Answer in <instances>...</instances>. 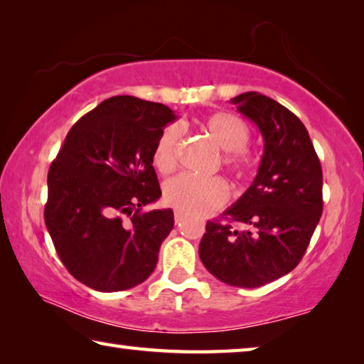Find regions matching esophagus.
Segmentation results:
<instances>
[{"label": "esophagus", "instance_id": "1", "mask_svg": "<svg viewBox=\"0 0 364 364\" xmlns=\"http://www.w3.org/2000/svg\"><path fill=\"white\" fill-rule=\"evenodd\" d=\"M183 221V213L181 212H175V223L180 225Z\"/></svg>", "mask_w": 364, "mask_h": 364}]
</instances>
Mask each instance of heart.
Returning a JSON list of instances; mask_svg holds the SVG:
<instances>
[{
	"mask_svg": "<svg viewBox=\"0 0 364 364\" xmlns=\"http://www.w3.org/2000/svg\"><path fill=\"white\" fill-rule=\"evenodd\" d=\"M204 130L220 149H223V165L231 173L242 176L250 168V157L245 147L250 141V130L241 117L230 112L208 115L202 122ZM181 127L170 123L157 136L152 149V164L160 173L173 171L181 146ZM226 183L221 178H197L178 175L164 184V200L175 210L186 215L207 213L220 208L228 200Z\"/></svg>",
	"mask_w": 364,
	"mask_h": 364,
	"instance_id": "heart-1",
	"label": "heart"
}]
</instances>
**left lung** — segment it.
I'll return each instance as SVG.
<instances>
[{
	"label": "left lung",
	"instance_id": "obj_1",
	"mask_svg": "<svg viewBox=\"0 0 364 364\" xmlns=\"http://www.w3.org/2000/svg\"><path fill=\"white\" fill-rule=\"evenodd\" d=\"M230 102L260 130L263 156L254 183L223 212V221H207L199 257L221 282L254 289L291 273L304 257L323 213V171L291 110L257 91Z\"/></svg>",
	"mask_w": 364,
	"mask_h": 364
}]
</instances>
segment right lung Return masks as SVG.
Here are the masks:
<instances>
[{
  "label": "right lung",
  "instance_id": "add662e5",
  "mask_svg": "<svg viewBox=\"0 0 364 364\" xmlns=\"http://www.w3.org/2000/svg\"><path fill=\"white\" fill-rule=\"evenodd\" d=\"M176 119L164 104L114 96L67 133L48 171L45 223L60 262L85 286L127 291L156 269L173 210L141 208L162 196L152 149Z\"/></svg>",
  "mask_w": 364,
  "mask_h": 364
}]
</instances>
